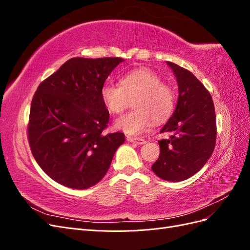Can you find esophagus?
<instances>
[{
    "mask_svg": "<svg viewBox=\"0 0 250 250\" xmlns=\"http://www.w3.org/2000/svg\"><path fill=\"white\" fill-rule=\"evenodd\" d=\"M127 141L130 142V143H134L137 144V145H144V144H146V141L142 139V138H133V137H127Z\"/></svg>",
    "mask_w": 250,
    "mask_h": 250,
    "instance_id": "obj_1",
    "label": "esophagus"
}]
</instances>
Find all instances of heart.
<instances>
[{
	"label": "heart",
	"instance_id": "1",
	"mask_svg": "<svg viewBox=\"0 0 250 250\" xmlns=\"http://www.w3.org/2000/svg\"><path fill=\"white\" fill-rule=\"evenodd\" d=\"M101 99L112 115H120L133 100L134 110L120 117L115 122L118 130L129 135H139L155 122L167 120L175 106V93L163 83L154 72L138 69L127 73L120 84L107 82L101 88Z\"/></svg>",
	"mask_w": 250,
	"mask_h": 250
}]
</instances>
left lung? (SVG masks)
Instances as JSON below:
<instances>
[{
	"label": "left lung",
	"mask_w": 250,
	"mask_h": 250,
	"mask_svg": "<svg viewBox=\"0 0 250 250\" xmlns=\"http://www.w3.org/2000/svg\"><path fill=\"white\" fill-rule=\"evenodd\" d=\"M176 77L178 100L172 117L161 132L170 139L158 141L161 154L152 165L156 175L181 181L197 173L208 161L216 144V115L210 94L194 75L167 62Z\"/></svg>",
	"instance_id": "1"
}]
</instances>
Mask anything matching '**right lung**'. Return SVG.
<instances>
[{
	"mask_svg": "<svg viewBox=\"0 0 250 250\" xmlns=\"http://www.w3.org/2000/svg\"><path fill=\"white\" fill-rule=\"evenodd\" d=\"M120 57L67 60L37 87L28 139L43 172L56 183L83 190L105 176L124 133L104 134L109 112L101 88Z\"/></svg>",
	"mask_w": 250,
	"mask_h": 250,
	"instance_id": "right-lung-1",
	"label": "right lung"
}]
</instances>
